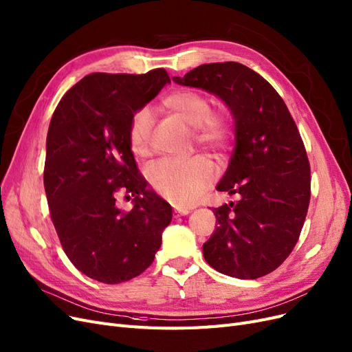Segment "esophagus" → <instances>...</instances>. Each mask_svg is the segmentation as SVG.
<instances>
[{"instance_id":"34e87169","label":"esophagus","mask_w":352,"mask_h":352,"mask_svg":"<svg viewBox=\"0 0 352 352\" xmlns=\"http://www.w3.org/2000/svg\"><path fill=\"white\" fill-rule=\"evenodd\" d=\"M192 210V207H175V213L178 216H186Z\"/></svg>"}]
</instances>
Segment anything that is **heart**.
I'll use <instances>...</instances> for the list:
<instances>
[{"mask_svg":"<svg viewBox=\"0 0 352 352\" xmlns=\"http://www.w3.org/2000/svg\"><path fill=\"white\" fill-rule=\"evenodd\" d=\"M164 106L192 127L200 146L217 156L225 155L235 140V124L225 109H212L210 98L196 89H177L164 98ZM153 117L148 107L139 109L130 119L127 143L138 158L152 152ZM152 188L177 206H188L210 187L216 175L213 162L197 155L186 161L162 160L146 171Z\"/></svg>","mask_w":352,"mask_h":352,"instance_id":"1","label":"heart"}]
</instances>
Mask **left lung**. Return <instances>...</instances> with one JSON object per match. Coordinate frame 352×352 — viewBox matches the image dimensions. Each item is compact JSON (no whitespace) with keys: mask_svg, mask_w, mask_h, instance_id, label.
Returning <instances> with one entry per match:
<instances>
[{"mask_svg":"<svg viewBox=\"0 0 352 352\" xmlns=\"http://www.w3.org/2000/svg\"><path fill=\"white\" fill-rule=\"evenodd\" d=\"M174 81L216 94L235 119V149L217 190L241 199L213 209L204 259L230 277L267 276L292 254L310 201V164L293 117L272 85L238 62L204 63Z\"/></svg>","mask_w":352,"mask_h":352,"instance_id":"left-lung-1","label":"left lung"}]
</instances>
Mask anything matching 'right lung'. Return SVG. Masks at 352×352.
I'll return each instance as SVG.
<instances>
[{
    "mask_svg": "<svg viewBox=\"0 0 352 352\" xmlns=\"http://www.w3.org/2000/svg\"><path fill=\"white\" fill-rule=\"evenodd\" d=\"M171 82L146 74L84 76L52 116L43 171L50 219L69 261L87 277L119 284L142 274L162 242L173 209L146 188L127 143L132 116ZM135 197L132 211L116 197Z\"/></svg>",
    "mask_w": 352,
    "mask_h": 352,
    "instance_id": "add662e5",
    "label": "right lung"
}]
</instances>
